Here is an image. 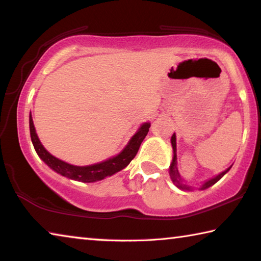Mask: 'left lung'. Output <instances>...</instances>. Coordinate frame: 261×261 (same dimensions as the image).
Segmentation results:
<instances>
[{"label": "left lung", "instance_id": "left-lung-1", "mask_svg": "<svg viewBox=\"0 0 261 261\" xmlns=\"http://www.w3.org/2000/svg\"><path fill=\"white\" fill-rule=\"evenodd\" d=\"M171 145H173V149H174V158H173V161H171V165L169 167V174H170V177H171V180H173L174 184L176 185V187L182 189V190H191L192 188L190 187V185H187L184 184L182 177H180V175L178 173V169H177V156H176V135L174 134L173 137H171ZM231 167H229L228 169H226L224 171H222V173L219 174L218 176H215L214 178H211L207 180V182H205L204 184L201 185L200 187V190H205L207 188L212 187V185H214L216 182H218L219 179H221L223 177V175H226L229 170H230Z\"/></svg>", "mask_w": 261, "mask_h": 261}]
</instances>
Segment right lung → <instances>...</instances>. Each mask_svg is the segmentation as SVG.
Instances as JSON below:
<instances>
[{"label":"right lung","mask_w":261,"mask_h":261,"mask_svg":"<svg viewBox=\"0 0 261 261\" xmlns=\"http://www.w3.org/2000/svg\"><path fill=\"white\" fill-rule=\"evenodd\" d=\"M149 126H151L149 123H144V124L139 127V130L136 132V135L130 139L129 144L126 145L125 148L123 149L118 155L110 158L108 160L100 163H95V165L79 167L69 165V163L60 160V159L51 155V154L42 146V144L38 138L37 132H35L32 115L30 114L31 139H32V144L35 148V152L38 153V155L40 156L41 160L45 162L48 167H50L53 170H55L57 174H61L62 176H65V177L79 180V182L84 183H91L96 182V180H101L105 177H107V176H112L115 173H117V171L124 169V168L131 162L132 159L136 156L141 143H143L147 132L149 131Z\"/></svg>","instance_id":"right-lung-1"}]
</instances>
